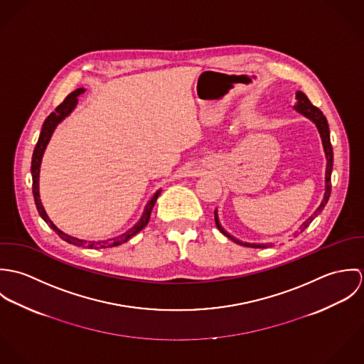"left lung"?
I'll list each match as a JSON object with an SVG mask.
<instances>
[{
    "mask_svg": "<svg viewBox=\"0 0 364 364\" xmlns=\"http://www.w3.org/2000/svg\"><path fill=\"white\" fill-rule=\"evenodd\" d=\"M296 100H297V104L294 105V109L301 113L303 116H306L307 119H310L312 123L316 126L318 132H319V136H321V140H322V146H323V153H325V158H326V169H325V193H323V198L319 203L318 208L312 213L311 215L300 225V232H303L311 223L312 220L323 210L325 205L328 203V199H329V195H331V173H332V166H333V151H332V146H331V139H329V127H328V122H326V117L323 116V113L314 105L309 101V98L306 97V94H303L301 91H297L296 92ZM214 221H215V225L217 228L225 235L228 237L230 240H232L234 242L240 244V245H244V247H250V248H267L269 245L272 244H251V242H242L240 240H237L235 237H232L231 234H228L223 225L220 224V220H218V213H217V208L214 210ZM297 234V232H296Z\"/></svg>",
    "mask_w": 364,
    "mask_h": 364,
    "instance_id": "1",
    "label": "left lung"
}]
</instances>
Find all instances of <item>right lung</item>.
I'll use <instances>...</instances> for the list:
<instances>
[{"label":"right lung","instance_id":"obj_1","mask_svg":"<svg viewBox=\"0 0 364 364\" xmlns=\"http://www.w3.org/2000/svg\"><path fill=\"white\" fill-rule=\"evenodd\" d=\"M85 90L84 88H78L75 90L74 92H71L64 101L63 104L58 105L55 107V110L50 113L48 116V119L45 120L43 126H42V132H41V136H39V140L36 143V147L33 150V156H32V166H31V171H32V191H33V198H35V205L36 208L41 214V217L46 221L48 225H50V228H53V231L57 232V235L64 240L65 242L68 244H74V245H78V247H84V248H94V250H101V248H110V247H117L123 242H127L132 237H134L137 232H140L150 221V215H151V210L156 205V199L161 193V189L156 191L154 193V196L149 200V203L146 205L144 211L140 217V220L130 228L127 230L126 232H123L122 235H117L114 238H109V240H102V241H87V240H80V238H75V237H71L65 232H63L61 230H58L54 224H53L52 220L49 218L46 210L43 208L42 202H41V193H39V175H41V164H42V158L45 154V150L52 139L53 132L55 130V127L58 126V123H61L78 104V97L81 94H84Z\"/></svg>","mask_w":364,"mask_h":364}]
</instances>
